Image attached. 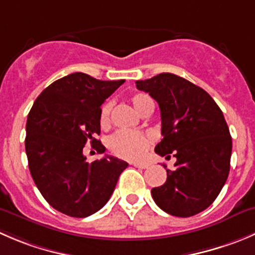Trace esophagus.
<instances>
[{
    "instance_id": "obj_1",
    "label": "esophagus",
    "mask_w": 255,
    "mask_h": 255,
    "mask_svg": "<svg viewBox=\"0 0 255 255\" xmlns=\"http://www.w3.org/2000/svg\"><path fill=\"white\" fill-rule=\"evenodd\" d=\"M133 165H134L135 168H140V169H145V168H148V164L147 163H132Z\"/></svg>"
}]
</instances>
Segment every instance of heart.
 <instances>
[{
    "label": "heart",
    "instance_id": "heart-1",
    "mask_svg": "<svg viewBox=\"0 0 255 255\" xmlns=\"http://www.w3.org/2000/svg\"><path fill=\"white\" fill-rule=\"evenodd\" d=\"M133 107L142 115L148 107L153 106V101L144 93H137L130 98ZM112 110V105L110 102L106 103L101 110L100 123L102 127H107L110 123V115ZM149 138L140 132L134 130H118L108 140L110 149L116 155L126 159H139L143 157L147 148L149 147Z\"/></svg>",
    "mask_w": 255,
    "mask_h": 255
}]
</instances>
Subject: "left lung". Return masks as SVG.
Returning <instances> with one entry per match:
<instances>
[{
	"label": "left lung",
	"mask_w": 255,
	"mask_h": 255,
	"mask_svg": "<svg viewBox=\"0 0 255 255\" xmlns=\"http://www.w3.org/2000/svg\"><path fill=\"white\" fill-rule=\"evenodd\" d=\"M135 87L159 106L163 139L155 153L177 158L164 184L152 189L155 204L182 218L201 213L221 193L231 168L232 137L223 112L203 88L173 73L137 81Z\"/></svg>",
	"instance_id": "1"
}]
</instances>
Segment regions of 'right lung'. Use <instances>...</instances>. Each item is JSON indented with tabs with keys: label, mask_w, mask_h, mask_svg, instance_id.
Wrapping results in <instances>:
<instances>
[{
	"label": "right lung",
	"mask_w": 255,
	"mask_h": 255,
	"mask_svg": "<svg viewBox=\"0 0 255 255\" xmlns=\"http://www.w3.org/2000/svg\"><path fill=\"white\" fill-rule=\"evenodd\" d=\"M125 83L101 81L76 72L42 91L27 117L26 147L29 172L51 207L75 218L100 211L115 190L128 163L106 155L87 162L83 147L106 148L101 133V106Z\"/></svg>",
	"instance_id": "obj_1"
}]
</instances>
